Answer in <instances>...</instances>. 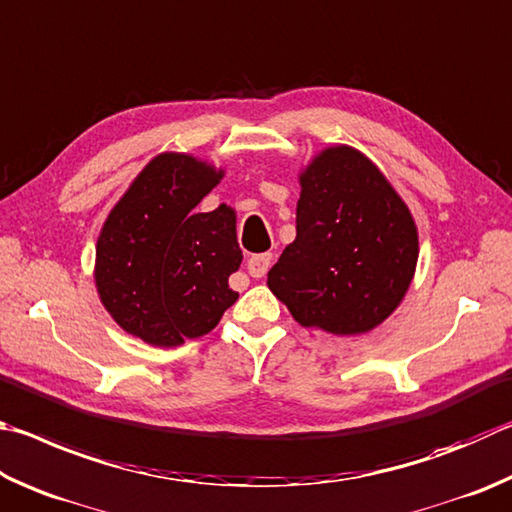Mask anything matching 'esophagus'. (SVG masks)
<instances>
[{
  "label": "esophagus",
  "instance_id": "34e87169",
  "mask_svg": "<svg viewBox=\"0 0 512 512\" xmlns=\"http://www.w3.org/2000/svg\"><path fill=\"white\" fill-rule=\"evenodd\" d=\"M270 263H272V254H254L247 258V270L254 279H261V276H265Z\"/></svg>",
  "mask_w": 512,
  "mask_h": 512
}]
</instances>
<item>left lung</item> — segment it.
Masks as SVG:
<instances>
[{
	"label": "left lung",
	"instance_id": "1",
	"mask_svg": "<svg viewBox=\"0 0 512 512\" xmlns=\"http://www.w3.org/2000/svg\"><path fill=\"white\" fill-rule=\"evenodd\" d=\"M299 182L297 238L267 285L301 326L369 333L400 306L414 279V218L380 168L351 146L321 150Z\"/></svg>",
	"mask_w": 512,
	"mask_h": 512
}]
</instances>
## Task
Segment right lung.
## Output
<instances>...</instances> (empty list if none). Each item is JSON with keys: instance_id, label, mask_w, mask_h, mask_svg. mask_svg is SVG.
<instances>
[{"instance_id": "1", "label": "right lung", "mask_w": 512, "mask_h": 512, "mask_svg": "<svg viewBox=\"0 0 512 512\" xmlns=\"http://www.w3.org/2000/svg\"><path fill=\"white\" fill-rule=\"evenodd\" d=\"M224 170L161 152L107 215L96 242V290L125 333L173 348L218 326L238 299L236 213H197Z\"/></svg>"}]
</instances>
